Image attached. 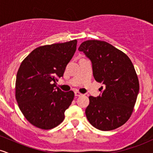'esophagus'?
<instances>
[{
	"label": "esophagus",
	"instance_id": "1",
	"mask_svg": "<svg viewBox=\"0 0 153 153\" xmlns=\"http://www.w3.org/2000/svg\"><path fill=\"white\" fill-rule=\"evenodd\" d=\"M82 94H80V92H78V91H75V96H81Z\"/></svg>",
	"mask_w": 153,
	"mask_h": 153
}]
</instances>
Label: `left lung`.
<instances>
[{"label":"left lung","instance_id":"8db88e82","mask_svg":"<svg viewBox=\"0 0 153 153\" xmlns=\"http://www.w3.org/2000/svg\"><path fill=\"white\" fill-rule=\"evenodd\" d=\"M78 50L91 60L95 80L103 85L101 94L89 96L88 120L102 131L121 127L130 117L140 90L132 62L127 54L103 41L83 42Z\"/></svg>","mask_w":153,"mask_h":153}]
</instances>
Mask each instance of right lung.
<instances>
[{
  "instance_id": "obj_1",
  "label": "right lung",
  "mask_w": 153,
  "mask_h": 153,
  "mask_svg": "<svg viewBox=\"0 0 153 153\" xmlns=\"http://www.w3.org/2000/svg\"><path fill=\"white\" fill-rule=\"evenodd\" d=\"M77 40L37 47L21 64L16 80V99L25 118L35 127L50 129L65 119L74 93L55 88L76 50Z\"/></svg>"
}]
</instances>
